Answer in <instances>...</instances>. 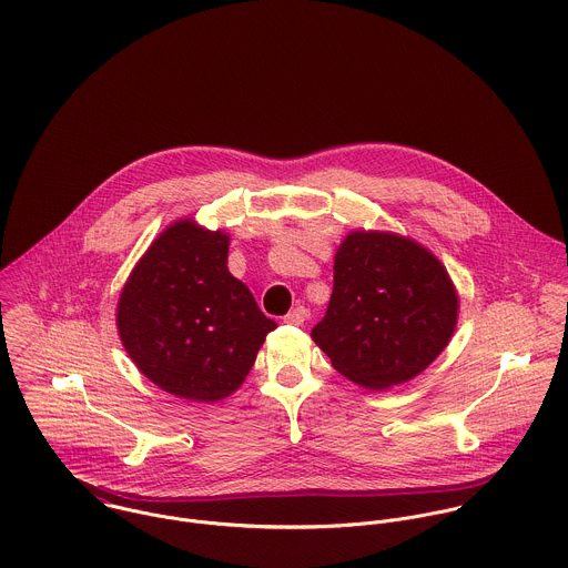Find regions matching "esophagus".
Masks as SVG:
<instances>
[{
    "mask_svg": "<svg viewBox=\"0 0 568 568\" xmlns=\"http://www.w3.org/2000/svg\"><path fill=\"white\" fill-rule=\"evenodd\" d=\"M287 325H294V327H301L305 321H307V310L305 307H294L285 318H283Z\"/></svg>",
    "mask_w": 568,
    "mask_h": 568,
    "instance_id": "1",
    "label": "esophagus"
}]
</instances>
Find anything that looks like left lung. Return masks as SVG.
<instances>
[{
    "mask_svg": "<svg viewBox=\"0 0 568 568\" xmlns=\"http://www.w3.org/2000/svg\"><path fill=\"white\" fill-rule=\"evenodd\" d=\"M456 316V290L433 252L395 232L355 230L336 252L332 301L312 338L346 379L384 390L437 359Z\"/></svg>",
    "mask_w": 568,
    "mask_h": 568,
    "instance_id": "left-lung-1",
    "label": "left lung"
}]
</instances>
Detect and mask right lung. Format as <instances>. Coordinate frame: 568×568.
Instances as JSON below:
<instances>
[{
    "label": "right lung",
    "instance_id": "obj_1",
    "mask_svg": "<svg viewBox=\"0 0 568 568\" xmlns=\"http://www.w3.org/2000/svg\"><path fill=\"white\" fill-rule=\"evenodd\" d=\"M227 245L222 230L180 220L149 245L120 292L115 325L129 357L182 399L232 395L276 329L227 272Z\"/></svg>",
    "mask_w": 568,
    "mask_h": 568
}]
</instances>
